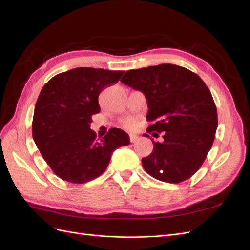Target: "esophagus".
Wrapping results in <instances>:
<instances>
[{
	"instance_id": "obj_1",
	"label": "esophagus",
	"mask_w": 250,
	"mask_h": 250,
	"mask_svg": "<svg viewBox=\"0 0 250 250\" xmlns=\"http://www.w3.org/2000/svg\"><path fill=\"white\" fill-rule=\"evenodd\" d=\"M129 138H130V142L131 143H135V142L138 141V135L137 134H130Z\"/></svg>"
}]
</instances>
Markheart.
Listing matches in <instances>:
<instances>
[{"instance_id":"1","label":"heart","mask_w":250,"mask_h":250,"mask_svg":"<svg viewBox=\"0 0 250 250\" xmlns=\"http://www.w3.org/2000/svg\"><path fill=\"white\" fill-rule=\"evenodd\" d=\"M134 125H135V123L132 120H127L125 122V126H127V127H133Z\"/></svg>"}]
</instances>
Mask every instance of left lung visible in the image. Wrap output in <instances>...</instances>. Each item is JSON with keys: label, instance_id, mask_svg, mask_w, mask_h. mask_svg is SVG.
<instances>
[{"label": "left lung", "instance_id": "obj_1", "mask_svg": "<svg viewBox=\"0 0 250 250\" xmlns=\"http://www.w3.org/2000/svg\"><path fill=\"white\" fill-rule=\"evenodd\" d=\"M141 90L148 103V132H164L152 153L142 160L152 177L178 184L199 170L213 145L217 108L206 83L186 67L163 63L130 70L121 79Z\"/></svg>", "mask_w": 250, "mask_h": 250}]
</instances>
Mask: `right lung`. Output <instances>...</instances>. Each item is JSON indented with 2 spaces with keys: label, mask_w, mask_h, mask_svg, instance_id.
Segmentation results:
<instances>
[{
  "label": "right lung",
  "mask_w": 250,
  "mask_h": 250,
  "mask_svg": "<svg viewBox=\"0 0 250 250\" xmlns=\"http://www.w3.org/2000/svg\"><path fill=\"white\" fill-rule=\"evenodd\" d=\"M123 71L76 67L57 74L36 101L32 135L43 160L58 177L84 184L106 170L113 151L130 143L129 135L111 128L102 139L89 128L100 111L101 90L117 83Z\"/></svg>",
  "instance_id": "1"
}]
</instances>
